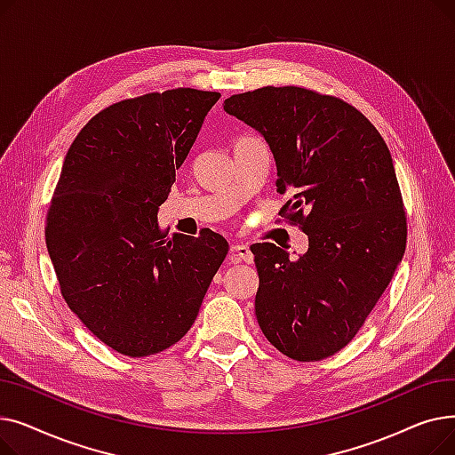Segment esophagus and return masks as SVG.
Returning a JSON list of instances; mask_svg holds the SVG:
<instances>
[{
    "label": "esophagus",
    "instance_id": "obj_1",
    "mask_svg": "<svg viewBox=\"0 0 455 455\" xmlns=\"http://www.w3.org/2000/svg\"><path fill=\"white\" fill-rule=\"evenodd\" d=\"M230 259H232V261H237V264H240V261H245V264H252L254 256H252L249 245L237 243V245H232V247H230Z\"/></svg>",
    "mask_w": 455,
    "mask_h": 455
}]
</instances>
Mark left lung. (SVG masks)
Here are the masks:
<instances>
[{
	"mask_svg": "<svg viewBox=\"0 0 455 455\" xmlns=\"http://www.w3.org/2000/svg\"><path fill=\"white\" fill-rule=\"evenodd\" d=\"M223 108L266 138L278 191H293L280 215L307 235L295 259L275 243L251 247L258 324L291 360H324L354 339L405 251L391 153L360 110L314 90L264 86Z\"/></svg>",
	"mask_w": 455,
	"mask_h": 455,
	"instance_id": "obj_1",
	"label": "left lung"
}]
</instances>
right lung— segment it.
<instances>
[{
  "label": "right lung",
  "mask_w": 455,
  "mask_h": 455,
  "mask_svg": "<svg viewBox=\"0 0 455 455\" xmlns=\"http://www.w3.org/2000/svg\"><path fill=\"white\" fill-rule=\"evenodd\" d=\"M221 93L175 88L95 114L71 143L47 210L60 293L112 350L143 357L180 341L228 252L223 235H167V199Z\"/></svg>",
  "instance_id": "add662e5"
}]
</instances>
